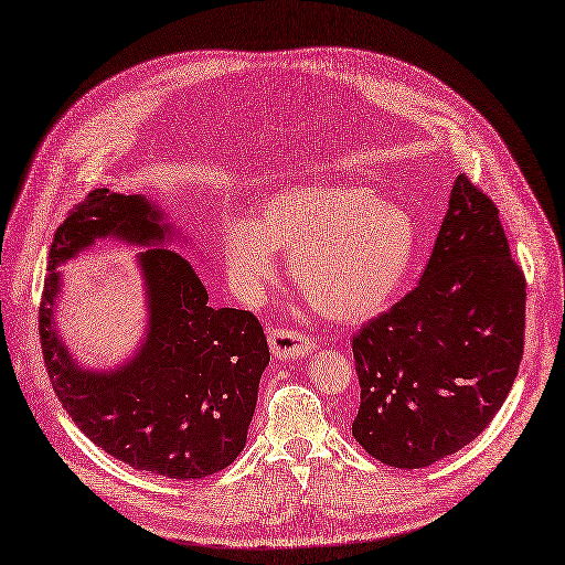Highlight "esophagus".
Here are the masks:
<instances>
[{
	"label": "esophagus",
	"instance_id": "esophagus-1",
	"mask_svg": "<svg viewBox=\"0 0 565 565\" xmlns=\"http://www.w3.org/2000/svg\"><path fill=\"white\" fill-rule=\"evenodd\" d=\"M267 342H269L271 356L277 361H298L315 351V342H311V338L290 328H275L267 335Z\"/></svg>",
	"mask_w": 565,
	"mask_h": 565
}]
</instances>
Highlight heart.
<instances>
[{
    "instance_id": "obj_1",
    "label": "heart",
    "mask_w": 565,
    "mask_h": 565,
    "mask_svg": "<svg viewBox=\"0 0 565 565\" xmlns=\"http://www.w3.org/2000/svg\"><path fill=\"white\" fill-rule=\"evenodd\" d=\"M227 275L244 296L279 277L277 250H290V277L332 323H363L391 305L416 248V225L398 204L356 183L288 185L263 200L258 216H225Z\"/></svg>"
}]
</instances>
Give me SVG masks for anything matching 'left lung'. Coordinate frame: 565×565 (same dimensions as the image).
Returning a JSON list of instances; mask_svg holds the SVG:
<instances>
[{
  "instance_id": "1",
  "label": "left lung",
  "mask_w": 565,
  "mask_h": 565,
  "mask_svg": "<svg viewBox=\"0 0 565 565\" xmlns=\"http://www.w3.org/2000/svg\"><path fill=\"white\" fill-rule=\"evenodd\" d=\"M526 279L495 204L466 174L422 281L353 338L356 443L393 468H426L470 445L503 407L524 353Z\"/></svg>"
}]
</instances>
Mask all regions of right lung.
<instances>
[{"instance_id":"right-lung-1","label":"right lung","mask_w":565,"mask_h":565,"mask_svg":"<svg viewBox=\"0 0 565 565\" xmlns=\"http://www.w3.org/2000/svg\"><path fill=\"white\" fill-rule=\"evenodd\" d=\"M99 238L147 248L138 257L150 309L147 335L111 371L83 369L54 323L56 267ZM174 239L177 227L156 202L97 188L55 230L39 332L53 391L99 449L135 470L202 479L244 449L269 349L250 311L209 305L195 265L170 248Z\"/></svg>"}]
</instances>
